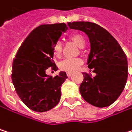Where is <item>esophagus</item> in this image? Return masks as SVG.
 Segmentation results:
<instances>
[{
    "label": "esophagus",
    "instance_id": "obj_1",
    "mask_svg": "<svg viewBox=\"0 0 132 132\" xmlns=\"http://www.w3.org/2000/svg\"><path fill=\"white\" fill-rule=\"evenodd\" d=\"M72 74H73V72H67V77H70Z\"/></svg>",
    "mask_w": 132,
    "mask_h": 132
}]
</instances>
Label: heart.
Wrapping results in <instances>:
<instances>
[{
  "mask_svg": "<svg viewBox=\"0 0 132 132\" xmlns=\"http://www.w3.org/2000/svg\"><path fill=\"white\" fill-rule=\"evenodd\" d=\"M70 39L73 41L79 48H82L85 45V40H84V37L79 34H73L70 35ZM62 42L58 40L55 43L52 48V54L54 57L55 58H59L62 55ZM83 63V61L81 59L79 58H73V59H65L62 60L59 64V67L62 70L68 71V72H72L77 70L80 65Z\"/></svg>",
  "mask_w": 132,
  "mask_h": 132,
  "instance_id": "heart-1",
  "label": "heart"
}]
</instances>
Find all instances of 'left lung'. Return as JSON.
Wrapping results in <instances>:
<instances>
[{
    "label": "left lung",
    "mask_w": 132,
    "mask_h": 132,
    "mask_svg": "<svg viewBox=\"0 0 132 132\" xmlns=\"http://www.w3.org/2000/svg\"><path fill=\"white\" fill-rule=\"evenodd\" d=\"M68 26L85 33L91 44L88 65L95 76L83 73L81 96L97 107L110 106L120 95L127 82L128 67L125 53L116 39L96 23L73 22H68Z\"/></svg>",
    "instance_id": "left-lung-1"
}]
</instances>
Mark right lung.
I'll return each instance as SVG.
<instances>
[{"mask_svg": "<svg viewBox=\"0 0 132 132\" xmlns=\"http://www.w3.org/2000/svg\"><path fill=\"white\" fill-rule=\"evenodd\" d=\"M67 26L65 23L37 26L24 40L13 60L12 80L24 104L36 112L55 107L61 98V86L67 78L65 72L47 75V69L57 70L52 60L53 45Z\"/></svg>", "mask_w": 132, "mask_h": 132, "instance_id": "add662e5", "label": "right lung"}]
</instances>
